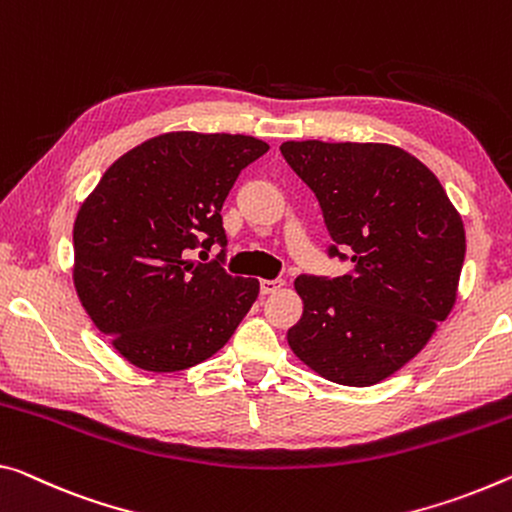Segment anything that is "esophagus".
<instances>
[{
    "instance_id": "34e87169",
    "label": "esophagus",
    "mask_w": 512,
    "mask_h": 512,
    "mask_svg": "<svg viewBox=\"0 0 512 512\" xmlns=\"http://www.w3.org/2000/svg\"><path fill=\"white\" fill-rule=\"evenodd\" d=\"M283 279H263L261 281V293L263 295H270V293H277V290L283 288Z\"/></svg>"
}]
</instances>
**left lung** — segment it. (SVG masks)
I'll list each match as a JSON object with an SVG mask.
<instances>
[{
	"instance_id": "obj_1",
	"label": "left lung",
	"mask_w": 512,
	"mask_h": 512,
	"mask_svg": "<svg viewBox=\"0 0 512 512\" xmlns=\"http://www.w3.org/2000/svg\"><path fill=\"white\" fill-rule=\"evenodd\" d=\"M320 203L343 277L300 274L290 350L325 380L371 387L403 368L446 320L465 263V226L437 176L389 144L283 141Z\"/></svg>"
}]
</instances>
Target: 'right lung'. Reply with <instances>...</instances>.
<instances>
[{"label": "right lung", "mask_w": 512, "mask_h": 512, "mask_svg": "<svg viewBox=\"0 0 512 512\" xmlns=\"http://www.w3.org/2000/svg\"><path fill=\"white\" fill-rule=\"evenodd\" d=\"M247 135L167 132L121 155L77 212L73 281L102 334L137 368L176 373L222 350L258 297V279L222 267V206L267 153ZM223 247L201 264L194 248ZM203 254V251H201Z\"/></svg>", "instance_id": "right-lung-1"}]
</instances>
